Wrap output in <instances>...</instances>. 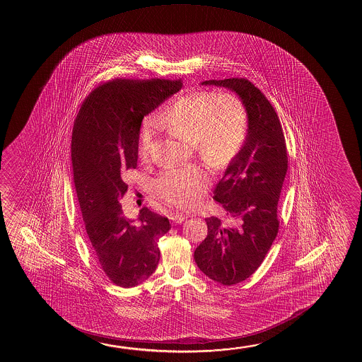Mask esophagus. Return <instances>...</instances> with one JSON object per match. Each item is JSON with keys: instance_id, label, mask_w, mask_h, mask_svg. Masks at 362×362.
Returning <instances> with one entry per match:
<instances>
[{"instance_id": "esophagus-1", "label": "esophagus", "mask_w": 362, "mask_h": 362, "mask_svg": "<svg viewBox=\"0 0 362 362\" xmlns=\"http://www.w3.org/2000/svg\"><path fill=\"white\" fill-rule=\"evenodd\" d=\"M169 218L173 221L174 223H182L185 220L184 215H179V214H170Z\"/></svg>"}]
</instances>
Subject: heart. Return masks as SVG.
<instances>
[{"mask_svg":"<svg viewBox=\"0 0 362 362\" xmlns=\"http://www.w3.org/2000/svg\"><path fill=\"white\" fill-rule=\"evenodd\" d=\"M156 124L175 137L190 142L199 156L211 167H228L241 152L248 132L247 111L238 96L226 93L195 91L173 100L156 119ZM156 124L146 119L139 134V154L149 158ZM208 170L190 164L160 173L156 193L167 203L190 208L208 187Z\"/></svg>","mask_w":362,"mask_h":362,"instance_id":"obj_1","label":"heart"}]
</instances>
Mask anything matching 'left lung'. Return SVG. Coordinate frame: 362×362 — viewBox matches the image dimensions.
I'll return each mask as SVG.
<instances>
[{"label": "left lung", "instance_id": "left-lung-1", "mask_svg": "<svg viewBox=\"0 0 362 362\" xmlns=\"http://www.w3.org/2000/svg\"><path fill=\"white\" fill-rule=\"evenodd\" d=\"M202 85L235 91L247 111L245 146L214 189V199L231 215L233 223L225 226L220 218H205L208 236L194 252L204 274L223 286H233L257 271L277 236L278 200L287 173V147L276 110L250 80H206Z\"/></svg>", "mask_w": 362, "mask_h": 362}]
</instances>
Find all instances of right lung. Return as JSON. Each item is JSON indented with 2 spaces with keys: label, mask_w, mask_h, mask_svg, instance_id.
<instances>
[{
  "label": "right lung",
  "mask_w": 362,
  "mask_h": 362,
  "mask_svg": "<svg viewBox=\"0 0 362 362\" xmlns=\"http://www.w3.org/2000/svg\"><path fill=\"white\" fill-rule=\"evenodd\" d=\"M182 79H114L95 88L80 107L71 137L74 184L85 230L110 281L139 286L156 271L159 238L169 220L148 208L137 220L122 211L127 170L137 167L146 115L182 89Z\"/></svg>",
  "instance_id": "right-lung-1"
}]
</instances>
